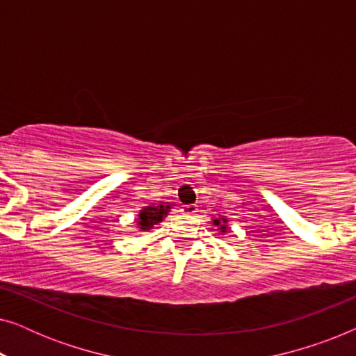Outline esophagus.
Here are the masks:
<instances>
[{"mask_svg":"<svg viewBox=\"0 0 356 356\" xmlns=\"http://www.w3.org/2000/svg\"><path fill=\"white\" fill-rule=\"evenodd\" d=\"M181 212L186 217H194L197 213V206H194V204H189V206H183Z\"/></svg>","mask_w":356,"mask_h":356,"instance_id":"obj_1","label":"esophagus"}]
</instances>
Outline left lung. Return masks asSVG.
Segmentation results:
<instances>
[{"instance_id": "left-lung-1", "label": "left lung", "mask_w": 356, "mask_h": 356, "mask_svg": "<svg viewBox=\"0 0 356 356\" xmlns=\"http://www.w3.org/2000/svg\"><path fill=\"white\" fill-rule=\"evenodd\" d=\"M227 218H222V220H218V218H216V220H213V225H216V227H220V232L222 233H225L227 232Z\"/></svg>"}]
</instances>
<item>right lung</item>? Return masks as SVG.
Instances as JSON below:
<instances>
[{
    "instance_id": "add662e5",
    "label": "right lung",
    "mask_w": 356,
    "mask_h": 356,
    "mask_svg": "<svg viewBox=\"0 0 356 356\" xmlns=\"http://www.w3.org/2000/svg\"><path fill=\"white\" fill-rule=\"evenodd\" d=\"M170 212V206H149V207H144L143 211L139 212V217H138V227L140 230L145 232V230H150V228H154V225H157L163 220V217H167V213Z\"/></svg>"
}]
</instances>
